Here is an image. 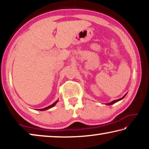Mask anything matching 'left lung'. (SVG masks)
<instances>
[{"instance_id": "1", "label": "left lung", "mask_w": 149, "mask_h": 149, "mask_svg": "<svg viewBox=\"0 0 149 149\" xmlns=\"http://www.w3.org/2000/svg\"><path fill=\"white\" fill-rule=\"evenodd\" d=\"M127 95V93H126V94L123 96V97H122L121 98V99H117V100H113V101H112V102H109V103H107V105H112V104H114V103H116V102H118V101H120V100H122L123 98H124L125 97V95Z\"/></svg>"}]
</instances>
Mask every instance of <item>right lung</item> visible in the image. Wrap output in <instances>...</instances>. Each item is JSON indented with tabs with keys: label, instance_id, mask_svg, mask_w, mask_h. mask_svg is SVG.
<instances>
[{
	"label": "right lung",
	"instance_id": "obj_1",
	"mask_svg": "<svg viewBox=\"0 0 149 149\" xmlns=\"http://www.w3.org/2000/svg\"><path fill=\"white\" fill-rule=\"evenodd\" d=\"M58 100H57L56 101H55L53 104H52L51 105H50V106H49V107H45V108H41V109H37V110H40V111H44V110H48V109H50V108H52L53 107H54L55 105H56V103L58 102Z\"/></svg>",
	"mask_w": 149,
	"mask_h": 149
}]
</instances>
